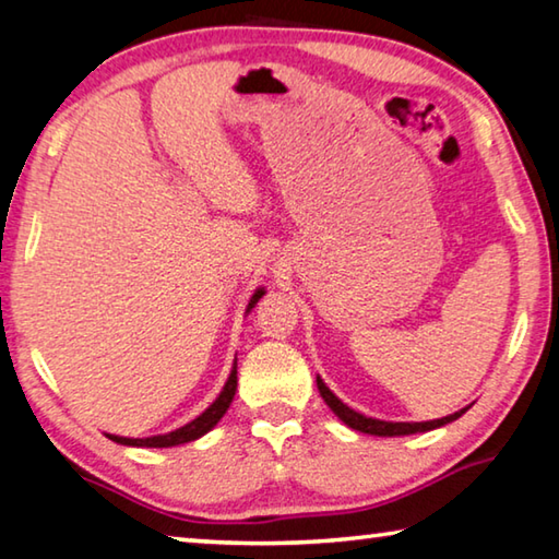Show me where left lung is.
<instances>
[{
    "mask_svg": "<svg viewBox=\"0 0 559 559\" xmlns=\"http://www.w3.org/2000/svg\"><path fill=\"white\" fill-rule=\"evenodd\" d=\"M317 389L322 393V399L326 401V406L340 416L346 426L354 428V431L361 433H371V436H411V433H424V431H433V428H441L451 420L461 418L465 414L463 411H455V414L445 416V418H436V420H424V424H391V420H379V418H366L361 414H356L354 408H349L346 404H342L340 399L334 396L332 391L324 386V381L317 377Z\"/></svg>",
    "mask_w": 559,
    "mask_h": 559,
    "instance_id": "1",
    "label": "left lung"
}]
</instances>
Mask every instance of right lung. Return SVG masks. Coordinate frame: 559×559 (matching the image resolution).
<instances>
[{
    "label": "right lung",
    "instance_id": "1",
    "mask_svg": "<svg viewBox=\"0 0 559 559\" xmlns=\"http://www.w3.org/2000/svg\"><path fill=\"white\" fill-rule=\"evenodd\" d=\"M262 295H264L262 289L254 292L250 305H247V312H250V309L258 305V299ZM235 389H237V361L233 366V373H230V379H227L225 389L219 391V396L213 401V406L205 408L195 420H190V424L178 428V431H170L166 436H153V438H123V436H108V438H111V441H116V443H123V445H143V448H170V445L190 443V441H195V438L205 436L210 428H215L217 420L225 416L227 408H230L233 399H235Z\"/></svg>",
    "mask_w": 559,
    "mask_h": 559
}]
</instances>
